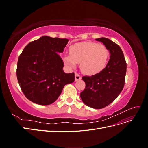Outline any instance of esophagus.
Returning a JSON list of instances; mask_svg holds the SVG:
<instances>
[{
	"instance_id": "obj_1",
	"label": "esophagus",
	"mask_w": 148,
	"mask_h": 148,
	"mask_svg": "<svg viewBox=\"0 0 148 148\" xmlns=\"http://www.w3.org/2000/svg\"><path fill=\"white\" fill-rule=\"evenodd\" d=\"M75 81H78V80H80L82 79V77L81 76H80L79 74L75 73Z\"/></svg>"
}]
</instances>
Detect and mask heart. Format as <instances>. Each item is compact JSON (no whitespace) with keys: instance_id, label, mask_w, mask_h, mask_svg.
Listing matches in <instances>:
<instances>
[{"instance_id":"1","label":"heart","mask_w":148,"mask_h":148,"mask_svg":"<svg viewBox=\"0 0 148 148\" xmlns=\"http://www.w3.org/2000/svg\"><path fill=\"white\" fill-rule=\"evenodd\" d=\"M70 56L64 57V63L75 69L80 64V69L84 74L95 75L101 73L107 64L109 51L102 44L93 42H82L71 46Z\"/></svg>"}]
</instances>
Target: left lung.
<instances>
[{
  "instance_id": "obj_1",
  "label": "left lung",
  "mask_w": 148,
  "mask_h": 148,
  "mask_svg": "<svg viewBox=\"0 0 148 148\" xmlns=\"http://www.w3.org/2000/svg\"><path fill=\"white\" fill-rule=\"evenodd\" d=\"M110 52V59L101 73L91 77H83L86 83L80 97L84 104L94 109H102L110 104L122 92L124 86L127 64L120 46L109 39L101 38Z\"/></svg>"
}]
</instances>
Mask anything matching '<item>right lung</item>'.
Returning a JSON list of instances; mask_svg holds the SVG:
<instances>
[{
	"mask_svg": "<svg viewBox=\"0 0 148 148\" xmlns=\"http://www.w3.org/2000/svg\"><path fill=\"white\" fill-rule=\"evenodd\" d=\"M69 39L44 36L29 42L18 57V82L27 99L37 104H52L65 85L75 81V73H65L62 53Z\"/></svg>",
	"mask_w": 148,
	"mask_h": 148,
	"instance_id": "obj_1",
	"label": "right lung"
}]
</instances>
